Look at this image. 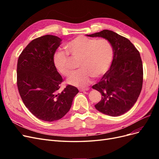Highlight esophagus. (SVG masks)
<instances>
[{
	"label": "esophagus",
	"instance_id": "esophagus-1",
	"mask_svg": "<svg viewBox=\"0 0 159 159\" xmlns=\"http://www.w3.org/2000/svg\"><path fill=\"white\" fill-rule=\"evenodd\" d=\"M89 88H85V89H80V91H83V92H85V91H89Z\"/></svg>",
	"mask_w": 159,
	"mask_h": 159
}]
</instances>
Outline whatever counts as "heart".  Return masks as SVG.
<instances>
[{
	"label": "heart",
	"instance_id": "b5f03b06",
	"mask_svg": "<svg viewBox=\"0 0 159 159\" xmlns=\"http://www.w3.org/2000/svg\"><path fill=\"white\" fill-rule=\"evenodd\" d=\"M65 48L73 58H80V70L74 72L68 79L69 84L83 88L92 81L93 78H102L111 64L113 50L105 39L96 40L78 36L68 42ZM53 62L60 74L68 76L71 73L70 57L67 53L58 50L54 53Z\"/></svg>",
	"mask_w": 159,
	"mask_h": 159
}]
</instances>
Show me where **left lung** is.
<instances>
[{
	"label": "left lung",
	"mask_w": 159,
	"mask_h": 159,
	"mask_svg": "<svg viewBox=\"0 0 159 159\" xmlns=\"http://www.w3.org/2000/svg\"><path fill=\"white\" fill-rule=\"evenodd\" d=\"M86 36L105 38L113 47L110 69L92 88L102 95L95 109L109 116H120L132 108L142 89L143 70L140 54L127 38L111 30H103Z\"/></svg>",
	"instance_id": "obj_1"
}]
</instances>
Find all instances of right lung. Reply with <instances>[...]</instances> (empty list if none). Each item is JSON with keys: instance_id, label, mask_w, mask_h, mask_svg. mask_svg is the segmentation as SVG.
I'll list each match as a JSON object with an SVG mask.
<instances>
[{"instance_id": "1", "label": "right lung", "mask_w": 159, "mask_h": 159, "mask_svg": "<svg viewBox=\"0 0 159 159\" xmlns=\"http://www.w3.org/2000/svg\"><path fill=\"white\" fill-rule=\"evenodd\" d=\"M61 40L45 35L31 41L22 52L17 64V86L23 103L38 119L54 121L69 111L79 92L70 85L59 92L63 81L53 62Z\"/></svg>"}]
</instances>
